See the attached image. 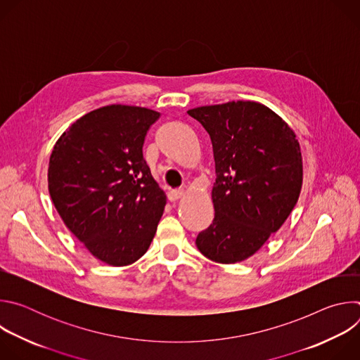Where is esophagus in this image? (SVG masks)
I'll list each match as a JSON object with an SVG mask.
<instances>
[{
  "label": "esophagus",
  "mask_w": 360,
  "mask_h": 360,
  "mask_svg": "<svg viewBox=\"0 0 360 360\" xmlns=\"http://www.w3.org/2000/svg\"><path fill=\"white\" fill-rule=\"evenodd\" d=\"M184 195H185V191H182V189H174V191H169V192H168V199H169L171 202H175V200L181 199Z\"/></svg>",
  "instance_id": "34e87169"
}]
</instances>
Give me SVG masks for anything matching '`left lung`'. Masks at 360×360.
Segmentation results:
<instances>
[{"mask_svg":"<svg viewBox=\"0 0 360 360\" xmlns=\"http://www.w3.org/2000/svg\"><path fill=\"white\" fill-rule=\"evenodd\" d=\"M211 136L217 179L215 218L196 236L208 259L231 265L258 252L299 199L303 165L293 129L255 101L189 110Z\"/></svg>","mask_w":360,"mask_h":360,"instance_id":"obj_1","label":"left lung"}]
</instances>
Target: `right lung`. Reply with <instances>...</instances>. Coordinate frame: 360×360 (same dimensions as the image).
<instances>
[{
    "label": "right lung",
    "mask_w": 360,
    "mask_h": 360,
    "mask_svg": "<svg viewBox=\"0 0 360 360\" xmlns=\"http://www.w3.org/2000/svg\"><path fill=\"white\" fill-rule=\"evenodd\" d=\"M160 112L107 105L77 120L56 142L48 191L65 226L111 266L138 261L155 236L167 205L142 155Z\"/></svg>",
    "instance_id": "right-lung-1"
}]
</instances>
